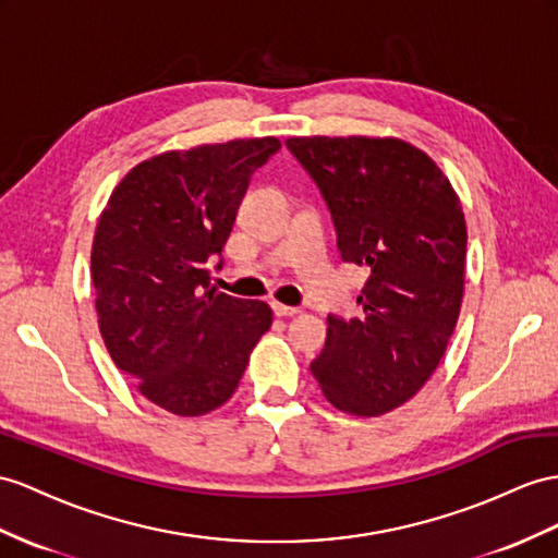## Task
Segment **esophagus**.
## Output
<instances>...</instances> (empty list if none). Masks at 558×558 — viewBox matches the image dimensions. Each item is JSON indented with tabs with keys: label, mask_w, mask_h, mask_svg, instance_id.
<instances>
[{
	"label": "esophagus",
	"mask_w": 558,
	"mask_h": 558,
	"mask_svg": "<svg viewBox=\"0 0 558 558\" xmlns=\"http://www.w3.org/2000/svg\"><path fill=\"white\" fill-rule=\"evenodd\" d=\"M270 308H274V313H276L278 318H290V316H296V313H299V308H294V306H284V304H278V302L270 304Z\"/></svg>",
	"instance_id": "1"
}]
</instances>
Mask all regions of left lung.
<instances>
[{"mask_svg": "<svg viewBox=\"0 0 558 558\" xmlns=\"http://www.w3.org/2000/svg\"><path fill=\"white\" fill-rule=\"evenodd\" d=\"M318 185L347 264L369 268L359 318L327 316L311 373L327 401L377 417L415 396L438 367L464 294L466 226L436 162L398 138H288Z\"/></svg>", "mask_w": 558, "mask_h": 558, "instance_id": "obj_1", "label": "left lung"}]
</instances>
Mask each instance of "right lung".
<instances>
[{
	"label": "right lung",
	"instance_id": "right-lung-1",
	"mask_svg": "<svg viewBox=\"0 0 558 558\" xmlns=\"http://www.w3.org/2000/svg\"><path fill=\"white\" fill-rule=\"evenodd\" d=\"M280 141L238 138L136 165L98 219L92 280L110 359L174 415L197 417L238 389L268 304L211 290L209 262L233 231L252 174Z\"/></svg>",
	"mask_w": 558,
	"mask_h": 558
}]
</instances>
